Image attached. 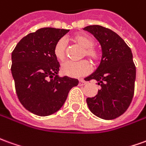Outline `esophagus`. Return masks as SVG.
<instances>
[{
	"mask_svg": "<svg viewBox=\"0 0 146 146\" xmlns=\"http://www.w3.org/2000/svg\"><path fill=\"white\" fill-rule=\"evenodd\" d=\"M87 84V82L84 80H83V79H81V80H79V84H80V85H84V84Z\"/></svg>",
	"mask_w": 146,
	"mask_h": 146,
	"instance_id": "esophagus-1",
	"label": "esophagus"
}]
</instances>
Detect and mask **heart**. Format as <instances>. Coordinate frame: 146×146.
I'll return each mask as SVG.
<instances>
[{
	"mask_svg": "<svg viewBox=\"0 0 146 146\" xmlns=\"http://www.w3.org/2000/svg\"><path fill=\"white\" fill-rule=\"evenodd\" d=\"M73 41L80 46L84 50L82 57H87L93 62H97L101 58L100 51L94 47V41L88 35L83 34L76 35L73 37ZM54 54L60 62H63L66 58V43L64 38H60L56 42L54 47ZM92 70V65L87 60L80 62H66L62 66L63 74L70 77H80L88 75Z\"/></svg>",
	"mask_w": 146,
	"mask_h": 146,
	"instance_id": "obj_1",
	"label": "heart"
}]
</instances>
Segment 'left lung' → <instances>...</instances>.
<instances>
[{
  "label": "left lung",
  "mask_w": 146,
  "mask_h": 146,
  "mask_svg": "<svg viewBox=\"0 0 146 146\" xmlns=\"http://www.w3.org/2000/svg\"><path fill=\"white\" fill-rule=\"evenodd\" d=\"M84 30L94 35L103 53L97 70L84 79L96 80L101 87L96 96L87 98V104L99 118L115 119L127 110L134 93L136 67L132 52L123 38L111 29L91 25Z\"/></svg>",
  "instance_id": "left-lung-1"
}]
</instances>
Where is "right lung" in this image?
<instances>
[{
	"instance_id": "add662e5",
	"label": "right lung",
	"mask_w": 146,
	"mask_h": 146,
	"mask_svg": "<svg viewBox=\"0 0 146 146\" xmlns=\"http://www.w3.org/2000/svg\"><path fill=\"white\" fill-rule=\"evenodd\" d=\"M70 30L44 27L20 40L12 53L11 71L19 100L38 116L58 111L77 79L59 77V62L54 54L56 42Z\"/></svg>"
}]
</instances>
